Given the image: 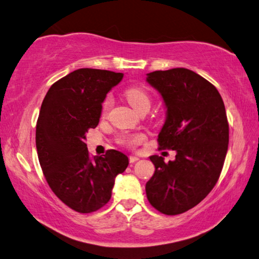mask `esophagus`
<instances>
[{
    "label": "esophagus",
    "mask_w": 259,
    "mask_h": 259,
    "mask_svg": "<svg viewBox=\"0 0 259 259\" xmlns=\"http://www.w3.org/2000/svg\"><path fill=\"white\" fill-rule=\"evenodd\" d=\"M139 160V157H137V156H129V162L130 163H135V162H137Z\"/></svg>",
    "instance_id": "1"
}]
</instances>
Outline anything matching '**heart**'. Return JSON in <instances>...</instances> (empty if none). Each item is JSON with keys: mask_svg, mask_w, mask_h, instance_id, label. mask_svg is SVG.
Returning <instances> with one entry per match:
<instances>
[{"mask_svg": "<svg viewBox=\"0 0 259 259\" xmlns=\"http://www.w3.org/2000/svg\"><path fill=\"white\" fill-rule=\"evenodd\" d=\"M124 97L128 103L133 106L136 111H143V109H150L151 107V95L145 88L142 85H133L124 91ZM113 105L112 96H106L102 104V115H106ZM144 134H134V135H121L117 142L121 145L126 147H136L145 140Z\"/></svg>", "mask_w": 259, "mask_h": 259, "instance_id": "heart-1", "label": "heart"}]
</instances>
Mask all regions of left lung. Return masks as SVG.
I'll use <instances>...</instances> for the list:
<instances>
[{
	"mask_svg": "<svg viewBox=\"0 0 259 259\" xmlns=\"http://www.w3.org/2000/svg\"><path fill=\"white\" fill-rule=\"evenodd\" d=\"M161 94L166 120L159 134V150L176 151L165 163L152 155L155 172L146 183L152 207L169 216L199 204L221 176L229 147V121L216 87L187 68L147 74Z\"/></svg>",
	"mask_w": 259,
	"mask_h": 259,
	"instance_id": "obj_1",
	"label": "left lung"
}]
</instances>
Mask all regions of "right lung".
<instances>
[{
    "label": "right lung",
    "mask_w": 259,
    "mask_h": 259,
    "mask_svg": "<svg viewBox=\"0 0 259 259\" xmlns=\"http://www.w3.org/2000/svg\"><path fill=\"white\" fill-rule=\"evenodd\" d=\"M123 74L80 68L50 87L36 122L43 175L61 202L80 213L97 211L112 196L114 181L129 164L115 150L91 156L85 134L98 125L102 103Z\"/></svg>",
    "instance_id": "1"
}]
</instances>
